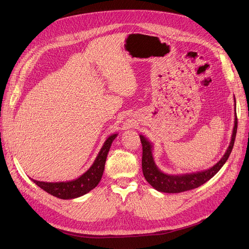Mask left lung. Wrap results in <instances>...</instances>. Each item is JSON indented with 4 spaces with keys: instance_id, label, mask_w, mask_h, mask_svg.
I'll use <instances>...</instances> for the list:
<instances>
[{
    "instance_id": "obj_1",
    "label": "left lung",
    "mask_w": 249,
    "mask_h": 249,
    "mask_svg": "<svg viewBox=\"0 0 249 249\" xmlns=\"http://www.w3.org/2000/svg\"><path fill=\"white\" fill-rule=\"evenodd\" d=\"M235 116V123H233L235 124H233L231 138L227 152H225L223 157L214 165V166L202 171L184 173V175H167V173H164L158 168L155 163L152 142H149L144 136L140 135L139 137L142 143V171L143 176H144L148 184L160 192L179 193L195 189V188L201 186L202 184L208 182L209 179L212 178L216 173L221 169V167L225 164V162H227L231 153L233 143H235L236 139L238 126L237 115Z\"/></svg>"
}]
</instances>
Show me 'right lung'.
<instances>
[{
    "instance_id": "right-lung-1",
    "label": "right lung",
    "mask_w": 249,
    "mask_h": 249,
    "mask_svg": "<svg viewBox=\"0 0 249 249\" xmlns=\"http://www.w3.org/2000/svg\"><path fill=\"white\" fill-rule=\"evenodd\" d=\"M117 135L118 134L110 135L107 140L104 142V144L100 150V153L97 154L93 164L89 167V169L86 172L83 173V175L78 178L66 180V182L56 183L40 182V180H36L33 178L31 179L37 186L40 187L42 190L58 198L72 199L82 196V195L91 191L93 188L99 185L100 180L103 177L105 163H106V159L111 144L113 140L116 138Z\"/></svg>"
}]
</instances>
